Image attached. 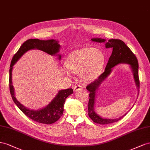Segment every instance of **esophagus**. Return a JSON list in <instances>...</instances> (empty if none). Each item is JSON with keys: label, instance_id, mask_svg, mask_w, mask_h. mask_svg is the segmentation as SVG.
Masks as SVG:
<instances>
[{"label": "esophagus", "instance_id": "esophagus-1", "mask_svg": "<svg viewBox=\"0 0 150 150\" xmlns=\"http://www.w3.org/2000/svg\"><path fill=\"white\" fill-rule=\"evenodd\" d=\"M82 86H81V85H75V86L74 87V89L75 91H79V90L82 89Z\"/></svg>", "mask_w": 150, "mask_h": 150}]
</instances>
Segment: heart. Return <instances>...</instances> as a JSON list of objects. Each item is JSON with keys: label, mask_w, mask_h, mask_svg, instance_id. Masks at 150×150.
<instances>
[{"label": "heart", "mask_w": 150, "mask_h": 150, "mask_svg": "<svg viewBox=\"0 0 150 150\" xmlns=\"http://www.w3.org/2000/svg\"><path fill=\"white\" fill-rule=\"evenodd\" d=\"M105 56L100 50L87 47L72 52L66 60L68 70L80 74V78L85 82L96 79L103 70Z\"/></svg>", "instance_id": "1"}]
</instances>
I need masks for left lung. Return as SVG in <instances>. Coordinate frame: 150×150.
I'll list each match as a JSON object with an SVG mask.
<instances>
[{
  "label": "left lung",
  "instance_id": "1",
  "mask_svg": "<svg viewBox=\"0 0 150 150\" xmlns=\"http://www.w3.org/2000/svg\"><path fill=\"white\" fill-rule=\"evenodd\" d=\"M91 40L93 42H104L105 41V40L100 39V38H93ZM105 48H112V52L105 67V71L98 77V79L93 80V82L89 83L86 87V88L90 92V97L88 104V116L94 122L100 124V125H107V124L117 122L127 114H125L122 117L117 119H104L100 117L99 115H97L93 110L96 91L100 86L101 83L110 74V71H112V68L117 65L119 63L129 64V65H130L132 72H133L134 79L136 86L138 89H139L140 87L138 75V62L134 54L132 52V51L129 49V47L120 40L112 39L109 40L106 42Z\"/></svg>",
  "mask_w": 150,
  "mask_h": 150
}]
</instances>
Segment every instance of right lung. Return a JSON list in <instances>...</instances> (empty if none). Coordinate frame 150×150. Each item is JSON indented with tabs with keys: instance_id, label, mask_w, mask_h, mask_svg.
<instances>
[{
	"instance_id": "right-lung-1",
	"label": "right lung",
	"mask_w": 150,
	"mask_h": 150,
	"mask_svg": "<svg viewBox=\"0 0 150 150\" xmlns=\"http://www.w3.org/2000/svg\"><path fill=\"white\" fill-rule=\"evenodd\" d=\"M59 48H60V45L58 44V41L54 40L45 41L38 39H29L25 41L21 46L19 50L17 51V53L12 58L10 65L9 89L12 100L19 109L25 115H27V117L36 122L46 124V125L53 124L57 122L61 117L63 113V107L65 100L68 96L74 92L73 89L68 88L59 91L57 96L54 98V99L50 102V104L43 109L38 110H30L25 108L16 99L14 96V90L12 84V67L14 65L16 62L29 50L38 49L43 51L49 54L54 55L59 52ZM60 58L61 55H59V59Z\"/></svg>"
}]
</instances>
